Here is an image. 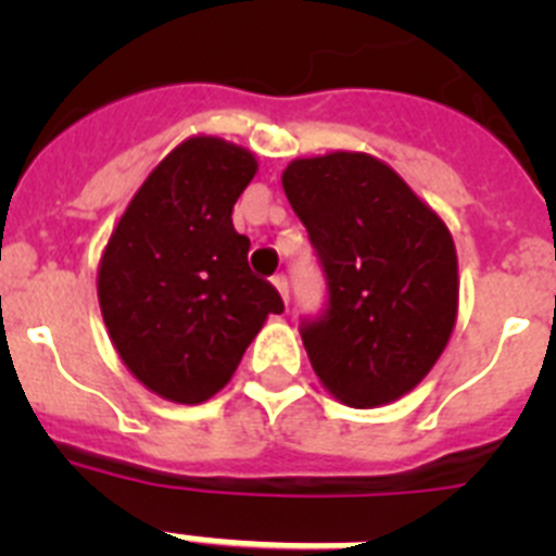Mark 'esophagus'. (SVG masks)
I'll return each instance as SVG.
<instances>
[{
  "mask_svg": "<svg viewBox=\"0 0 556 556\" xmlns=\"http://www.w3.org/2000/svg\"><path fill=\"white\" fill-rule=\"evenodd\" d=\"M273 283H275V289H278V292H281L283 301L289 303V278H287V275H283V273H281V275H275Z\"/></svg>",
  "mask_w": 556,
  "mask_h": 556,
  "instance_id": "1",
  "label": "esophagus"
}]
</instances>
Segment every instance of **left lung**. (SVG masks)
I'll use <instances>...</instances> for the list:
<instances>
[{"instance_id": "8db88e82", "label": "left lung", "mask_w": 556, "mask_h": 556, "mask_svg": "<svg viewBox=\"0 0 556 556\" xmlns=\"http://www.w3.org/2000/svg\"><path fill=\"white\" fill-rule=\"evenodd\" d=\"M281 180L326 278V308L301 323L314 372L342 404H390L448 345L459 301L454 239L365 152L292 161Z\"/></svg>"}]
</instances>
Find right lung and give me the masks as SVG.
Here are the masks:
<instances>
[{
  "mask_svg": "<svg viewBox=\"0 0 556 556\" xmlns=\"http://www.w3.org/2000/svg\"><path fill=\"white\" fill-rule=\"evenodd\" d=\"M255 166L214 136L184 141L136 191L102 253L97 292L113 348L175 404L223 390L264 320L283 312L230 219Z\"/></svg>",
  "mask_w": 556,
  "mask_h": 556,
  "instance_id": "obj_1",
  "label": "right lung"
}]
</instances>
